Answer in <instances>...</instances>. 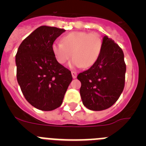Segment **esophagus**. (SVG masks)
Listing matches in <instances>:
<instances>
[{"label":"esophagus","mask_w":146,"mask_h":146,"mask_svg":"<svg viewBox=\"0 0 146 146\" xmlns=\"http://www.w3.org/2000/svg\"><path fill=\"white\" fill-rule=\"evenodd\" d=\"M72 77L74 78V79H75L76 77H77V72H72Z\"/></svg>","instance_id":"34e87169"}]
</instances>
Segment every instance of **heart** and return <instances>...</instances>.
I'll return each mask as SVG.
<instances>
[{
    "label": "heart",
    "mask_w": 146,
    "mask_h": 146,
    "mask_svg": "<svg viewBox=\"0 0 146 146\" xmlns=\"http://www.w3.org/2000/svg\"><path fill=\"white\" fill-rule=\"evenodd\" d=\"M102 48L101 36L85 31L71 32L62 38V43L55 42L52 44V51L59 64H65L72 55L74 58L69 64L72 67L92 66L97 61Z\"/></svg>",
    "instance_id": "1"
}]
</instances>
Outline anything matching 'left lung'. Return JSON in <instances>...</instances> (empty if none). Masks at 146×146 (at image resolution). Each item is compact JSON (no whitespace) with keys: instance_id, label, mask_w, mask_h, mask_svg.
<instances>
[{"instance_id":"8db88e82","label":"left lung","mask_w":146,"mask_h":146,"mask_svg":"<svg viewBox=\"0 0 146 146\" xmlns=\"http://www.w3.org/2000/svg\"><path fill=\"white\" fill-rule=\"evenodd\" d=\"M125 73L123 50L112 38L104 36L97 61L77 75L81 82L80 93L84 106L94 111L110 108L123 91Z\"/></svg>"}]
</instances>
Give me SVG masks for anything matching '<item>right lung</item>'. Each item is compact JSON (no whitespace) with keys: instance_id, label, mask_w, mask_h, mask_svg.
Returning <instances> with one entry per match:
<instances>
[{"instance_id":"obj_1","label":"right lung","mask_w":146,"mask_h":146,"mask_svg":"<svg viewBox=\"0 0 146 146\" xmlns=\"http://www.w3.org/2000/svg\"><path fill=\"white\" fill-rule=\"evenodd\" d=\"M65 30L43 25L23 40L15 56L17 80L32 106L50 111L61 105L72 80L71 72L60 64L52 44Z\"/></svg>"}]
</instances>
